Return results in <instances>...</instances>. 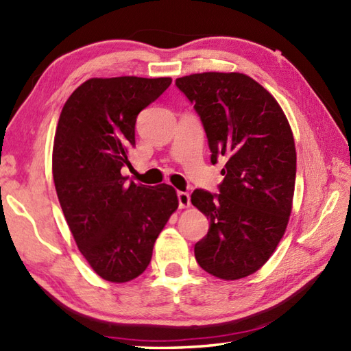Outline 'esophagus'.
<instances>
[{
	"label": "esophagus",
	"mask_w": 351,
	"mask_h": 351,
	"mask_svg": "<svg viewBox=\"0 0 351 351\" xmlns=\"http://www.w3.org/2000/svg\"><path fill=\"white\" fill-rule=\"evenodd\" d=\"M178 202L180 208H189L190 206V195L185 191H178Z\"/></svg>",
	"instance_id": "34e87169"
}]
</instances>
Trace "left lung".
Here are the masks:
<instances>
[{"mask_svg": "<svg viewBox=\"0 0 351 351\" xmlns=\"http://www.w3.org/2000/svg\"><path fill=\"white\" fill-rule=\"evenodd\" d=\"M206 132L211 162L225 156L219 193L193 191L210 220L195 245L197 264L225 280L255 273L285 232L295 184L293 131L278 101L244 73L204 72L176 78Z\"/></svg>", "mask_w": 351, "mask_h": 351, "instance_id": "1", "label": "left lung"}]
</instances>
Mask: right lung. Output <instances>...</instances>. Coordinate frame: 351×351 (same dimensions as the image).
Segmentation results:
<instances>
[{"mask_svg":"<svg viewBox=\"0 0 351 351\" xmlns=\"http://www.w3.org/2000/svg\"><path fill=\"white\" fill-rule=\"evenodd\" d=\"M170 78H90L58 119L52 176L80 252L102 279L122 283L143 273L155 240L178 208L176 191L126 182L137 116Z\"/></svg>","mask_w":351,"mask_h":351,"instance_id":"add662e5","label":"right lung"}]
</instances>
